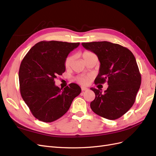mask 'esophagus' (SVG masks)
I'll return each instance as SVG.
<instances>
[{"label":"esophagus","instance_id":"34e87169","mask_svg":"<svg viewBox=\"0 0 156 156\" xmlns=\"http://www.w3.org/2000/svg\"><path fill=\"white\" fill-rule=\"evenodd\" d=\"M88 88H86V87H81V90H82V91H84V90H87Z\"/></svg>","mask_w":156,"mask_h":156}]
</instances>
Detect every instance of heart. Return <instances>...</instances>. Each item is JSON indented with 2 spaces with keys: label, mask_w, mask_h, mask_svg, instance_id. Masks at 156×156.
<instances>
[{
  "label": "heart",
  "mask_w": 156,
  "mask_h": 156,
  "mask_svg": "<svg viewBox=\"0 0 156 156\" xmlns=\"http://www.w3.org/2000/svg\"><path fill=\"white\" fill-rule=\"evenodd\" d=\"M94 55V53L90 51H84L83 53V57L84 60V61H86V60L89 57V56H90L91 55ZM73 60V55H69L68 56H67L66 58L65 59L64 61V66L66 68H69L70 66L72 65V61ZM91 76L90 75H79V76H77L76 77V80L77 81L81 84H83V85H86L90 81V79Z\"/></svg>",
  "instance_id": "1"
}]
</instances>
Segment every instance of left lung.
<instances>
[{"label":"left lung","mask_w":156,"mask_h":156,"mask_svg":"<svg viewBox=\"0 0 156 156\" xmlns=\"http://www.w3.org/2000/svg\"><path fill=\"white\" fill-rule=\"evenodd\" d=\"M95 53L100 62L96 84L108 83L104 93L91 88L95 99L90 107L96 115L108 120L123 116L134 104L141 83V75L133 54L125 47L108 41L82 43Z\"/></svg>","instance_id":"left-lung-1"}]
</instances>
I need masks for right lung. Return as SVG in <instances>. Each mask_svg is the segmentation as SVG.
<instances>
[{"instance_id":"1","label":"right lung","mask_w":156,"mask_h":156,"mask_svg":"<svg viewBox=\"0 0 156 156\" xmlns=\"http://www.w3.org/2000/svg\"><path fill=\"white\" fill-rule=\"evenodd\" d=\"M79 44L41 41L33 46L21 61L19 71L21 95L37 120L52 122L60 119L81 93L77 84L70 83L62 89L54 81L65 72V59Z\"/></svg>"}]
</instances>
